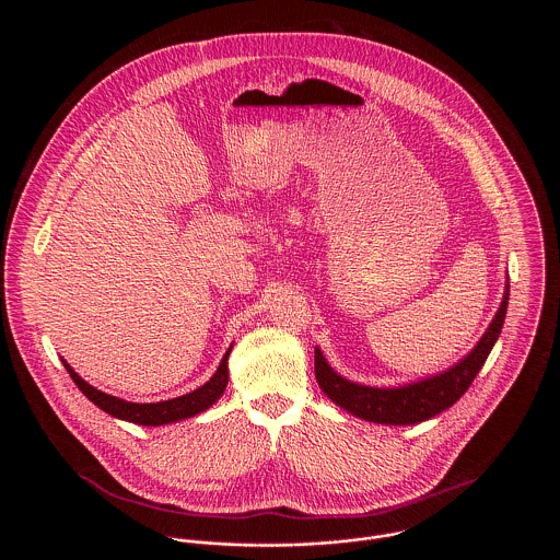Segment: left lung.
Wrapping results in <instances>:
<instances>
[{"label": "left lung", "mask_w": 560, "mask_h": 560, "mask_svg": "<svg viewBox=\"0 0 560 560\" xmlns=\"http://www.w3.org/2000/svg\"><path fill=\"white\" fill-rule=\"evenodd\" d=\"M506 304H509V287L504 291V298L500 302V308L495 317L489 323L487 331L482 334L477 347L455 366L448 371L405 384L397 388H373L353 384L345 377H340L323 358L319 347L315 349V375L319 382V388L334 400L338 407L347 409L349 413L364 418L369 422L380 424H416L422 420H429L438 416L440 411L448 409L457 400L466 395V390L472 386L475 377L479 375L489 351L493 349L502 323L506 317Z\"/></svg>", "instance_id": "obj_1"}]
</instances>
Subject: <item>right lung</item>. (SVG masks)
I'll return each mask as SVG.
<instances>
[{
	"label": "right lung",
	"instance_id": "right-lung-1",
	"mask_svg": "<svg viewBox=\"0 0 560 560\" xmlns=\"http://www.w3.org/2000/svg\"><path fill=\"white\" fill-rule=\"evenodd\" d=\"M231 349L224 353L215 375L200 388H196L194 393H187L183 397L176 399L160 400V402H131V400L118 399L112 395H105L101 390H96L94 386H90L88 382H83L80 375L67 364V360H62L65 369L69 371L71 380L78 384L81 393L92 400L96 407H101L103 411H107L114 418L133 422V424H144V427H160L167 422H176V420H185L191 418L205 409H209L215 400L220 399L226 390L229 384V355Z\"/></svg>",
	"mask_w": 560,
	"mask_h": 560
}]
</instances>
